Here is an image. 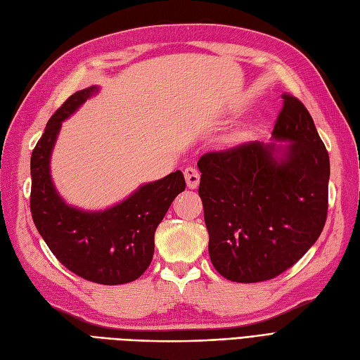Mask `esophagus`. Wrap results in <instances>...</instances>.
<instances>
[{"label": "esophagus", "instance_id": "obj_1", "mask_svg": "<svg viewBox=\"0 0 360 360\" xmlns=\"http://www.w3.org/2000/svg\"><path fill=\"white\" fill-rule=\"evenodd\" d=\"M185 179L186 185L189 189H195L198 186V181H200V172H198L195 167L188 166L185 169Z\"/></svg>", "mask_w": 360, "mask_h": 360}]
</instances>
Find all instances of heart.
<instances>
[{
    "instance_id": "1",
    "label": "heart",
    "mask_w": 360,
    "mask_h": 360,
    "mask_svg": "<svg viewBox=\"0 0 360 360\" xmlns=\"http://www.w3.org/2000/svg\"><path fill=\"white\" fill-rule=\"evenodd\" d=\"M236 139H238V137H234V140H236Z\"/></svg>"
}]
</instances>
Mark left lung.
<instances>
[{"mask_svg":"<svg viewBox=\"0 0 360 360\" xmlns=\"http://www.w3.org/2000/svg\"><path fill=\"white\" fill-rule=\"evenodd\" d=\"M282 98L273 137L288 146L242 143L197 163L210 257L233 282H265L291 268L328 214V150L305 105L290 94Z\"/></svg>","mask_w":360,"mask_h":360,"instance_id":"obj_1","label":"left lung"}]
</instances>
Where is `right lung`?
<instances>
[{
  "label": "right lung",
  "instance_id": "obj_1",
  "mask_svg": "<svg viewBox=\"0 0 360 360\" xmlns=\"http://www.w3.org/2000/svg\"><path fill=\"white\" fill-rule=\"evenodd\" d=\"M97 91L91 86L70 95L47 122L30 157V212L46 245L69 271L100 285H123L150 265L155 229L186 183L175 171L101 212L79 211L61 200L49 174L52 148L63 120Z\"/></svg>",
  "mask_w": 360,
  "mask_h": 360
}]
</instances>
